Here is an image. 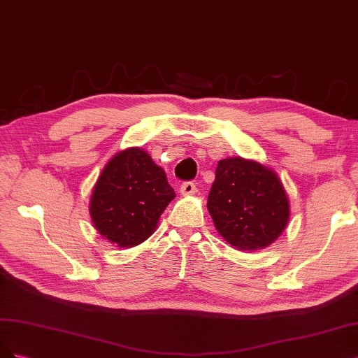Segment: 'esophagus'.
Masks as SVG:
<instances>
[{"label": "esophagus", "instance_id": "esophagus-1", "mask_svg": "<svg viewBox=\"0 0 358 358\" xmlns=\"http://www.w3.org/2000/svg\"><path fill=\"white\" fill-rule=\"evenodd\" d=\"M196 192H198V189H196V184L192 181H184L180 187L181 194H194Z\"/></svg>", "mask_w": 358, "mask_h": 358}]
</instances>
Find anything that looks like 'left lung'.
<instances>
[{"label": "left lung", "mask_w": 358, "mask_h": 358, "mask_svg": "<svg viewBox=\"0 0 358 358\" xmlns=\"http://www.w3.org/2000/svg\"><path fill=\"white\" fill-rule=\"evenodd\" d=\"M215 229L239 250L264 248L281 235L290 217L282 182L252 160H220L208 194Z\"/></svg>", "instance_id": "8db88e82"}]
</instances>
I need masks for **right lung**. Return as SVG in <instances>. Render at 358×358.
<instances>
[{"label": "right lung", "mask_w": 358, "mask_h": 358, "mask_svg": "<svg viewBox=\"0 0 358 358\" xmlns=\"http://www.w3.org/2000/svg\"><path fill=\"white\" fill-rule=\"evenodd\" d=\"M174 198L165 171L144 150L128 148L103 168L92 193L90 217L111 244L134 247L155 232Z\"/></svg>", "instance_id": "add662e5"}]
</instances>
